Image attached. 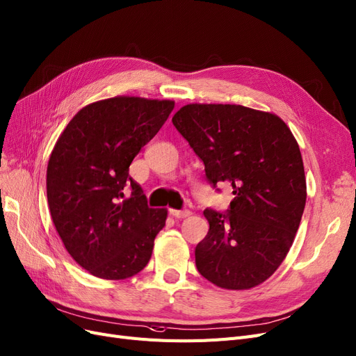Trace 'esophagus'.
Segmentation results:
<instances>
[{"instance_id":"1","label":"esophagus","mask_w":356,"mask_h":356,"mask_svg":"<svg viewBox=\"0 0 356 356\" xmlns=\"http://www.w3.org/2000/svg\"><path fill=\"white\" fill-rule=\"evenodd\" d=\"M170 214L176 218H186L192 213H191V209H170Z\"/></svg>"}]
</instances>
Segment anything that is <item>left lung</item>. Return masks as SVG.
I'll return each instance as SVG.
<instances>
[{
    "label": "left lung",
    "mask_w": 356,
    "mask_h": 356,
    "mask_svg": "<svg viewBox=\"0 0 356 356\" xmlns=\"http://www.w3.org/2000/svg\"><path fill=\"white\" fill-rule=\"evenodd\" d=\"M173 124L205 165L209 185L229 183L227 211L207 208L196 268L222 289L243 291L279 268L307 201L299 145L280 117L232 104H189Z\"/></svg>",
    "instance_id": "left-lung-1"
}]
</instances>
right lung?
I'll return each instance as SVG.
<instances>
[{"instance_id":"1","label":"right lung","mask_w":356,"mask_h":356,"mask_svg":"<svg viewBox=\"0 0 356 356\" xmlns=\"http://www.w3.org/2000/svg\"><path fill=\"white\" fill-rule=\"evenodd\" d=\"M173 101L115 97L86 105L64 129L47 168L52 222L92 275L123 280L145 268L167 209L149 208L129 165L165 123Z\"/></svg>"}]
</instances>
